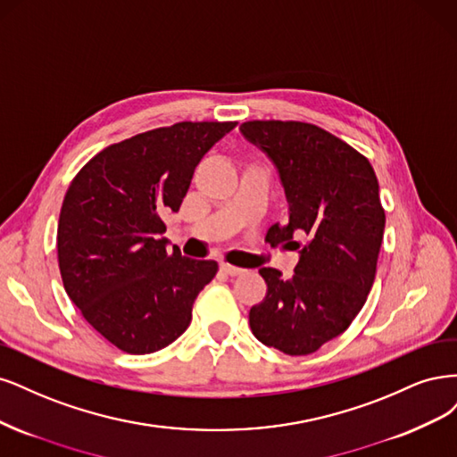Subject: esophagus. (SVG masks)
Masks as SVG:
<instances>
[{"mask_svg": "<svg viewBox=\"0 0 457 457\" xmlns=\"http://www.w3.org/2000/svg\"><path fill=\"white\" fill-rule=\"evenodd\" d=\"M220 271L229 275V277H237V275H243V273H245V270L229 266V263H220Z\"/></svg>", "mask_w": 457, "mask_h": 457, "instance_id": "obj_1", "label": "esophagus"}]
</instances>
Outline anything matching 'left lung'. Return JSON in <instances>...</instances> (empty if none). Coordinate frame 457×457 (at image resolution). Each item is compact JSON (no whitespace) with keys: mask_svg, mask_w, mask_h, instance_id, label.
Segmentation results:
<instances>
[{"mask_svg":"<svg viewBox=\"0 0 457 457\" xmlns=\"http://www.w3.org/2000/svg\"><path fill=\"white\" fill-rule=\"evenodd\" d=\"M239 130L270 157L288 203L287 222L273 224L266 241L300 248L290 278L260 270L268 294L250 309V330L263 345L309 355L347 330L372 288L386 229L376 172L312 123L246 121Z\"/></svg>","mask_w":457,"mask_h":457,"instance_id":"left-lung-1","label":"left lung"}]
</instances>
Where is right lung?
I'll return each mask as SVG.
<instances>
[{
	"mask_svg": "<svg viewBox=\"0 0 457 457\" xmlns=\"http://www.w3.org/2000/svg\"><path fill=\"white\" fill-rule=\"evenodd\" d=\"M233 121L176 123L112 144L70 184L58 218V268L70 300L110 344L145 355L191 322L218 263L169 248L163 214L179 212L195 167Z\"/></svg>",
	"mask_w": 457,
	"mask_h": 457,
	"instance_id": "right-lung-1",
	"label": "right lung"
}]
</instances>
